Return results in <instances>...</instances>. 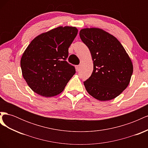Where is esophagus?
Wrapping results in <instances>:
<instances>
[{
	"instance_id": "esophagus-1",
	"label": "esophagus",
	"mask_w": 148,
	"mask_h": 148,
	"mask_svg": "<svg viewBox=\"0 0 148 148\" xmlns=\"http://www.w3.org/2000/svg\"><path fill=\"white\" fill-rule=\"evenodd\" d=\"M76 69H77V70L78 71L80 70V69H81V66H80V65L76 66Z\"/></svg>"
}]
</instances>
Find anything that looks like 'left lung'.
Masks as SVG:
<instances>
[{
  "label": "left lung",
  "instance_id": "8db88e82",
  "mask_svg": "<svg viewBox=\"0 0 148 148\" xmlns=\"http://www.w3.org/2000/svg\"><path fill=\"white\" fill-rule=\"evenodd\" d=\"M79 36L93 60L92 73L84 82L87 92L99 101L114 99L130 81L133 71L130 58L117 38L101 29H82Z\"/></svg>",
  "mask_w": 148,
  "mask_h": 148
}]
</instances>
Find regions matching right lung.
<instances>
[{"instance_id": "1", "label": "right lung", "mask_w": 148, "mask_h": 148, "mask_svg": "<svg viewBox=\"0 0 148 148\" xmlns=\"http://www.w3.org/2000/svg\"><path fill=\"white\" fill-rule=\"evenodd\" d=\"M78 29L59 26L36 37L21 57L22 75L29 88L38 95H59L75 73V66L66 61L69 48Z\"/></svg>"}]
</instances>
